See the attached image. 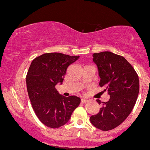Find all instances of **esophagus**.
I'll return each mask as SVG.
<instances>
[{
  "label": "esophagus",
  "instance_id": "obj_1",
  "mask_svg": "<svg viewBox=\"0 0 150 150\" xmlns=\"http://www.w3.org/2000/svg\"><path fill=\"white\" fill-rule=\"evenodd\" d=\"M88 101V100L87 99H81V102L82 103H86V102Z\"/></svg>",
  "mask_w": 150,
  "mask_h": 150
}]
</instances>
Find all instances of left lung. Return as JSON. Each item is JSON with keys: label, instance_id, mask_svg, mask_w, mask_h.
Wrapping results in <instances>:
<instances>
[{"label": "left lung", "instance_id": "left-lung-1", "mask_svg": "<svg viewBox=\"0 0 150 150\" xmlns=\"http://www.w3.org/2000/svg\"><path fill=\"white\" fill-rule=\"evenodd\" d=\"M100 77L99 85L110 96L101 104L99 112L91 116L90 121L101 131L114 129L131 114L139 91V77L133 66L122 56L110 51L93 54Z\"/></svg>", "mask_w": 150, "mask_h": 150}]
</instances>
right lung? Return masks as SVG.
<instances>
[{"mask_svg":"<svg viewBox=\"0 0 150 150\" xmlns=\"http://www.w3.org/2000/svg\"><path fill=\"white\" fill-rule=\"evenodd\" d=\"M79 57L45 53L31 63L26 76L28 96L36 115L47 127L57 129L66 125L79 105L80 97H66L55 88L57 83L62 84L68 67Z\"/></svg>","mask_w":150,"mask_h":150,"instance_id":"obj_1","label":"right lung"}]
</instances>
